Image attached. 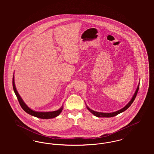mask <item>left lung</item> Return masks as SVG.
Segmentation results:
<instances>
[{
  "mask_svg": "<svg viewBox=\"0 0 154 154\" xmlns=\"http://www.w3.org/2000/svg\"><path fill=\"white\" fill-rule=\"evenodd\" d=\"M140 86V81L139 82V84H138V86L137 87V89L134 94L133 96H132V99L129 102V103L124 107L123 108H122L120 110H118L117 111H115V112H97V111H94L92 109H91L89 107H88V106L86 105V107L88 109L92 114H94L95 116L97 117H106V118H109V117H114V116H116L118 114L122 112L125 111V110H127L130 106L132 104V103L133 102V101L134 100L136 95L137 94V92H138V91H139V89Z\"/></svg>",
  "mask_w": 154,
  "mask_h": 154,
  "instance_id": "1",
  "label": "left lung"
}]
</instances>
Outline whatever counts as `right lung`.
I'll return each mask as SVG.
<instances>
[{
    "instance_id": "1",
    "label": "right lung",
    "mask_w": 154,
    "mask_h": 154,
    "mask_svg": "<svg viewBox=\"0 0 154 154\" xmlns=\"http://www.w3.org/2000/svg\"><path fill=\"white\" fill-rule=\"evenodd\" d=\"M13 89L14 91L15 94V95L17 96V97L18 100V102L20 103V106H21L22 109L24 110L26 112H27L28 114H29L33 117L41 118V119L54 118L57 117V116H58L63 109V106L62 105V106L59 109L56 110V111H54L43 112V111H37L32 110L25 104V103L23 102L21 97L18 94V92L16 89V87H15V85L14 75L13 77Z\"/></svg>"
}]
</instances>
